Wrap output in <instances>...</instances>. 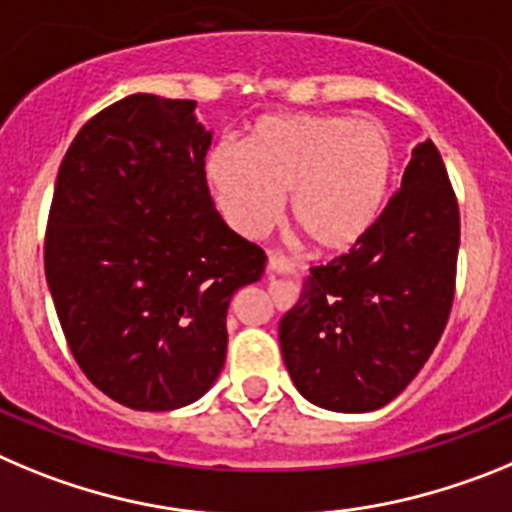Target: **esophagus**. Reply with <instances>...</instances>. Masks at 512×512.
Masks as SVG:
<instances>
[{
	"mask_svg": "<svg viewBox=\"0 0 512 512\" xmlns=\"http://www.w3.org/2000/svg\"><path fill=\"white\" fill-rule=\"evenodd\" d=\"M270 262H273V257H270Z\"/></svg>",
	"mask_w": 512,
	"mask_h": 512,
	"instance_id": "obj_1",
	"label": "esophagus"
}]
</instances>
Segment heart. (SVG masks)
<instances>
[{"mask_svg": "<svg viewBox=\"0 0 512 512\" xmlns=\"http://www.w3.org/2000/svg\"><path fill=\"white\" fill-rule=\"evenodd\" d=\"M393 170V137L380 124L347 114H293L260 119L239 155L214 150L206 178L237 232L260 237L285 196V216L308 247L342 255L377 222Z\"/></svg>", "mask_w": 512, "mask_h": 512, "instance_id": "b5f03b06", "label": "heart"}]
</instances>
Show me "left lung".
<instances>
[{
  "mask_svg": "<svg viewBox=\"0 0 512 512\" xmlns=\"http://www.w3.org/2000/svg\"><path fill=\"white\" fill-rule=\"evenodd\" d=\"M459 204L431 140L347 255L311 267L280 319L285 367L311 403L377 411L418 375L449 321L457 285Z\"/></svg>",
  "mask_w": 512,
  "mask_h": 512,
  "instance_id": "left-lung-1",
  "label": "left lung"
}]
</instances>
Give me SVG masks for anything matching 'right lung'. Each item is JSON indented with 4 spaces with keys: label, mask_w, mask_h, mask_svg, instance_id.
<instances>
[{
    "label": "right lung",
    "mask_w": 512,
    "mask_h": 512,
    "mask_svg": "<svg viewBox=\"0 0 512 512\" xmlns=\"http://www.w3.org/2000/svg\"><path fill=\"white\" fill-rule=\"evenodd\" d=\"M193 101L132 94L78 130L55 178L45 278L68 349L104 395L173 411L214 385L234 290L265 252L206 186L211 132Z\"/></svg>",
    "instance_id": "1"
}]
</instances>
